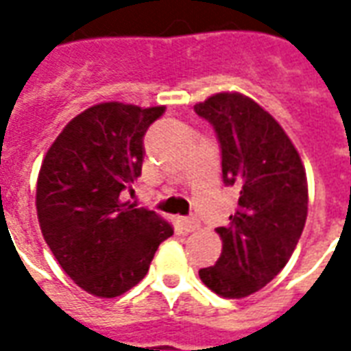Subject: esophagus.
Masks as SVG:
<instances>
[{"label": "esophagus", "instance_id": "1", "mask_svg": "<svg viewBox=\"0 0 351 351\" xmlns=\"http://www.w3.org/2000/svg\"><path fill=\"white\" fill-rule=\"evenodd\" d=\"M178 226H180V229H182V231H186V233L195 231V229L199 228V223L195 218H178Z\"/></svg>", "mask_w": 351, "mask_h": 351}]
</instances>
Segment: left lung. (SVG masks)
<instances>
[{"mask_svg": "<svg viewBox=\"0 0 351 351\" xmlns=\"http://www.w3.org/2000/svg\"><path fill=\"white\" fill-rule=\"evenodd\" d=\"M193 108L216 131L223 184L239 190L229 226L216 229L221 256L199 276L214 293L243 299L291 258L308 213L306 173L286 131L250 97L216 93Z\"/></svg>", "mask_w": 351, "mask_h": 351, "instance_id": "obj_1", "label": "left lung"}]
</instances>
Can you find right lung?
<instances>
[{"label": "right lung", "mask_w": 351, "mask_h": 351, "mask_svg": "<svg viewBox=\"0 0 351 351\" xmlns=\"http://www.w3.org/2000/svg\"><path fill=\"white\" fill-rule=\"evenodd\" d=\"M165 107L99 103L75 116L43 160L37 218L69 278L95 297L137 286L171 223L123 201L145 160L146 130Z\"/></svg>", "instance_id": "1"}]
</instances>
